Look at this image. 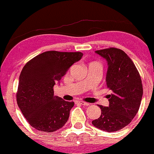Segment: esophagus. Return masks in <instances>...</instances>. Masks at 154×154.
I'll return each instance as SVG.
<instances>
[{
  "mask_svg": "<svg viewBox=\"0 0 154 154\" xmlns=\"http://www.w3.org/2000/svg\"><path fill=\"white\" fill-rule=\"evenodd\" d=\"M77 102L78 103V104H81V105H84V106H88V105H90V104H89V103H87V102H83V101H77Z\"/></svg>",
  "mask_w": 154,
  "mask_h": 154,
  "instance_id": "obj_1",
  "label": "esophagus"
}]
</instances>
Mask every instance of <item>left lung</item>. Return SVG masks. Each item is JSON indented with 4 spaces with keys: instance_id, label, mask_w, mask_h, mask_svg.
<instances>
[{
    "instance_id": "left-lung-1",
    "label": "left lung",
    "mask_w": 154,
    "mask_h": 154,
    "mask_svg": "<svg viewBox=\"0 0 154 154\" xmlns=\"http://www.w3.org/2000/svg\"><path fill=\"white\" fill-rule=\"evenodd\" d=\"M96 53L107 61L106 82L112 94L107 96L108 107L99 105L102 114L92 124L104 131L113 132L130 124L137 113L143 96V84L133 61L121 49L110 47L96 50Z\"/></svg>"
}]
</instances>
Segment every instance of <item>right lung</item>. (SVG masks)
I'll return each instance as SVG.
<instances>
[{"instance_id":"1","label":"right lung","mask_w":154,"mask_h":154,"mask_svg":"<svg viewBox=\"0 0 154 154\" xmlns=\"http://www.w3.org/2000/svg\"><path fill=\"white\" fill-rule=\"evenodd\" d=\"M82 55L80 52L47 51L25 64L20 75L17 102L32 127L52 132L67 122L74 103L54 96L53 87Z\"/></svg>"}]
</instances>
